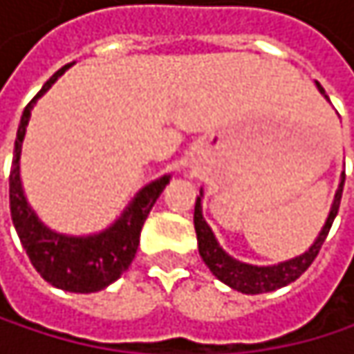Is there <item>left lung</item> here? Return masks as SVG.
I'll use <instances>...</instances> for the list:
<instances>
[{
	"label": "left lung",
	"mask_w": 354,
	"mask_h": 354,
	"mask_svg": "<svg viewBox=\"0 0 354 354\" xmlns=\"http://www.w3.org/2000/svg\"><path fill=\"white\" fill-rule=\"evenodd\" d=\"M319 92L326 96L324 88L319 86ZM328 98V96H326ZM342 186H344V174L340 180V186L336 190V196H334V205H332V211L326 219V225L324 230L319 232L318 240L314 242V246L310 248L306 254L293 258V260H287V262H281V264H274V266H252V264H244V262H238L234 260L232 256H227L213 236L211 227L207 225V221L203 219V209H201V196L196 198V205H194V230H196V240H198V254L203 258V262L209 266V270L219 279L223 281L225 285H230L232 289L236 291H242V293H250V295H256V293H268V291H274V289H281L293 281H297L308 268L310 264L316 260L318 252L322 250V244L332 227V221L338 213V207H340V198H342Z\"/></svg>",
	"instance_id": "obj_1"
}]
</instances>
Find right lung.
<instances>
[{
    "label": "right lung",
    "instance_id": "obj_1",
    "mask_svg": "<svg viewBox=\"0 0 354 354\" xmlns=\"http://www.w3.org/2000/svg\"><path fill=\"white\" fill-rule=\"evenodd\" d=\"M69 65L61 67L22 112L16 145H14L12 172H10V211L22 246L26 250L32 266L46 283L73 293H94L114 283L133 262L139 246L141 227L151 207L156 205L158 196L170 182V176L160 178L147 184L145 188H141L139 194L122 213V217L98 236L67 238L46 230L38 221L35 211L28 207L24 198L22 182H20L22 139L35 102L57 82V77Z\"/></svg>",
    "mask_w": 354,
    "mask_h": 354
}]
</instances>
